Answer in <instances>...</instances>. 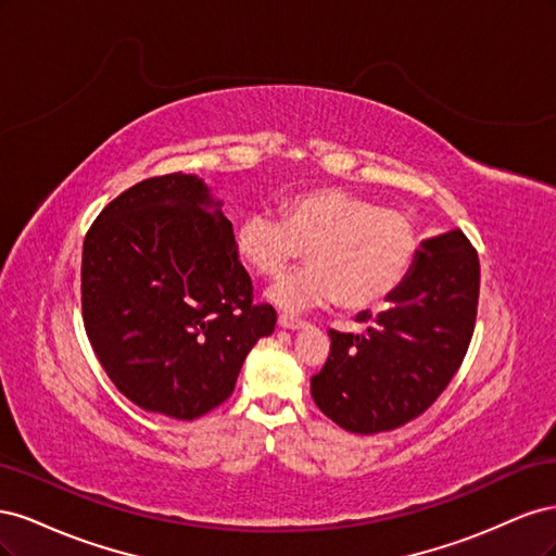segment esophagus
Instances as JSON below:
<instances>
[{"instance_id": "1", "label": "esophagus", "mask_w": 556, "mask_h": 556, "mask_svg": "<svg viewBox=\"0 0 556 556\" xmlns=\"http://www.w3.org/2000/svg\"><path fill=\"white\" fill-rule=\"evenodd\" d=\"M278 325H280L282 329H301V327H306V319H301V317H296V315L282 313V315L278 317Z\"/></svg>"}]
</instances>
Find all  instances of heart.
I'll use <instances>...</instances> for the list:
<instances>
[{"instance_id":"heart-1","label":"heart","mask_w":556,"mask_h":556,"mask_svg":"<svg viewBox=\"0 0 556 556\" xmlns=\"http://www.w3.org/2000/svg\"><path fill=\"white\" fill-rule=\"evenodd\" d=\"M280 220L252 211L233 231V248L252 274L276 278L304 255L311 266L280 278L268 301L306 311L339 299L345 311L374 308L392 296L417 260V229L406 213L341 188L285 197Z\"/></svg>"}]
</instances>
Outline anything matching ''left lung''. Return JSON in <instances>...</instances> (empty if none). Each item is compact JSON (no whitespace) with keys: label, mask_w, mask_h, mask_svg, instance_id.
<instances>
[{"label":"left lung","mask_w":556,"mask_h":556,"mask_svg":"<svg viewBox=\"0 0 556 556\" xmlns=\"http://www.w3.org/2000/svg\"><path fill=\"white\" fill-rule=\"evenodd\" d=\"M480 294L478 252L462 229L422 241L390 308L364 311V333L329 329L331 350L311 394L352 433L392 431L441 396L466 357Z\"/></svg>","instance_id":"obj_1"}]
</instances>
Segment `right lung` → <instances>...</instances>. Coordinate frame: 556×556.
Instances as JSON below:
<instances>
[{"label":"right lung","instance_id":"right-lung-1","mask_svg":"<svg viewBox=\"0 0 556 556\" xmlns=\"http://www.w3.org/2000/svg\"><path fill=\"white\" fill-rule=\"evenodd\" d=\"M190 174L148 178L115 197L83 241V325L106 376L131 403L197 419L233 392L276 327L252 304L231 223Z\"/></svg>","mask_w":556,"mask_h":556}]
</instances>
